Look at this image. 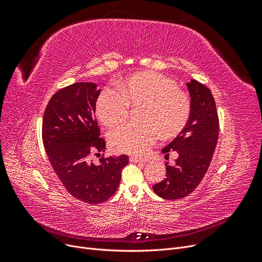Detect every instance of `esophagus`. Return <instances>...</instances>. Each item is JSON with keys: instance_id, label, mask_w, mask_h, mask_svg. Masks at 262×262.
I'll return each instance as SVG.
<instances>
[{"instance_id": "1", "label": "esophagus", "mask_w": 262, "mask_h": 262, "mask_svg": "<svg viewBox=\"0 0 262 262\" xmlns=\"http://www.w3.org/2000/svg\"><path fill=\"white\" fill-rule=\"evenodd\" d=\"M130 162L131 163H144L145 161L142 160V158H139V157H136V156H130Z\"/></svg>"}]
</instances>
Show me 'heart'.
<instances>
[{
  "label": "heart",
  "mask_w": 262,
  "mask_h": 262,
  "mask_svg": "<svg viewBox=\"0 0 262 262\" xmlns=\"http://www.w3.org/2000/svg\"><path fill=\"white\" fill-rule=\"evenodd\" d=\"M118 89L105 87L96 100L99 121L109 128L120 124L129 108L142 106L139 118L143 123H128L110 134V145L119 153L143 155L157 138L179 134L191 114L187 92L178 89L172 78L156 72H139L118 83Z\"/></svg>",
  "instance_id": "b5f03b06"
}]
</instances>
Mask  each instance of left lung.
I'll list each match as a JSON object with an SVG mask.
<instances>
[{"label":"left lung","instance_id":"8db88e82","mask_svg":"<svg viewBox=\"0 0 262 262\" xmlns=\"http://www.w3.org/2000/svg\"><path fill=\"white\" fill-rule=\"evenodd\" d=\"M191 97V114L177 138L162 149L165 157L178 153L175 166L166 163V178L153 186L164 199H181L199 186L209 169L219 139V116L213 95L195 80L187 83Z\"/></svg>","mask_w":262,"mask_h":262}]
</instances>
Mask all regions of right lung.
Returning a JSON list of instances; mask_svg holds the SVG:
<instances>
[{
  "label": "right lung",
  "mask_w": 262,
  "mask_h": 262,
  "mask_svg": "<svg viewBox=\"0 0 262 262\" xmlns=\"http://www.w3.org/2000/svg\"><path fill=\"white\" fill-rule=\"evenodd\" d=\"M100 94L95 83H75L63 87L50 98L42 120V142L54 172L68 192L85 203L97 204L113 196L129 157L99 158L106 142L95 118Z\"/></svg>",
  "instance_id": "obj_1"
}]
</instances>
